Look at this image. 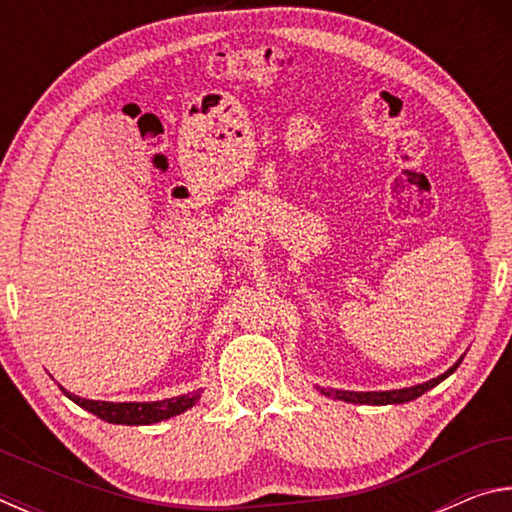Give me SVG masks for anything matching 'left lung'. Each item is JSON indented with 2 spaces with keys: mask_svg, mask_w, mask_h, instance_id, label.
Segmentation results:
<instances>
[{
  "mask_svg": "<svg viewBox=\"0 0 512 512\" xmlns=\"http://www.w3.org/2000/svg\"><path fill=\"white\" fill-rule=\"evenodd\" d=\"M461 361H463V357L458 359L452 368L445 370L443 375H438V377H433V379H429V381H424V384L411 386V388H397V391H366V393L361 391V393H357V391H339V388H320V386H316V391L323 393L325 397H334V400L350 402V404H372V406L404 404V402L418 400L420 395L431 391L433 386H438L440 381L447 379L458 366H461Z\"/></svg>",
  "mask_w": 512,
  "mask_h": 512,
  "instance_id": "1",
  "label": "left lung"
}]
</instances>
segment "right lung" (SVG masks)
Here are the masks:
<instances>
[{"mask_svg": "<svg viewBox=\"0 0 512 512\" xmlns=\"http://www.w3.org/2000/svg\"><path fill=\"white\" fill-rule=\"evenodd\" d=\"M63 393L74 404H79L81 409L94 413L97 418L106 420L110 424H155V422L169 420L173 415L185 413L187 409H192V406L198 402V397H201V388L194 393L169 397V400H158V402H101V400H85V397L69 393L65 388Z\"/></svg>", "mask_w": 512, "mask_h": 512, "instance_id": "add662e5", "label": "right lung"}]
</instances>
